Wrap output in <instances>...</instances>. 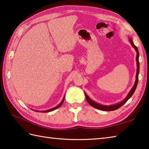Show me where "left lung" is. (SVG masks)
I'll list each match as a JSON object with an SVG mask.
<instances>
[{
	"label": "left lung",
	"mask_w": 149,
	"mask_h": 149,
	"mask_svg": "<svg viewBox=\"0 0 149 149\" xmlns=\"http://www.w3.org/2000/svg\"><path fill=\"white\" fill-rule=\"evenodd\" d=\"M129 42H130V43L131 44L132 47L136 50V53H137L136 58V59L137 70H136V81H135L134 86L131 88V91H129L127 97H125V99L124 100H122V102H120L119 103H117L116 104H113V105H111V106H104V105H102V104L95 102V101H93V100H91L90 98L88 96V95L84 92L85 97H86L87 102L89 103L91 106L95 107V108L100 109V110H102V111H111L118 109V108H120V107L122 106L126 102H127V101L129 99H130L132 95H133V93H134L136 88V87H137L138 83V74H139V72H140V63H139V51H138V49L137 47L134 45V44L133 43V42H132V40L131 38H129Z\"/></svg>",
	"instance_id": "8db88e82"
}]
</instances>
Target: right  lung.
<instances>
[{"mask_svg": "<svg viewBox=\"0 0 149 149\" xmlns=\"http://www.w3.org/2000/svg\"><path fill=\"white\" fill-rule=\"evenodd\" d=\"M65 96H64V97H63V100H61V102H60L58 106H56L55 107H54V108H52V109H48V110H45V111H38V110H34L35 111H37V112H38V111H40V112H41V113H47V112H50V111H54V110H55V109H58V108H59V107L61 106V105H62V104L63 103V102H64V100H65Z\"/></svg>", "mask_w": 149, "mask_h": 149, "instance_id": "obj_1", "label": "right lung"}]
</instances>
